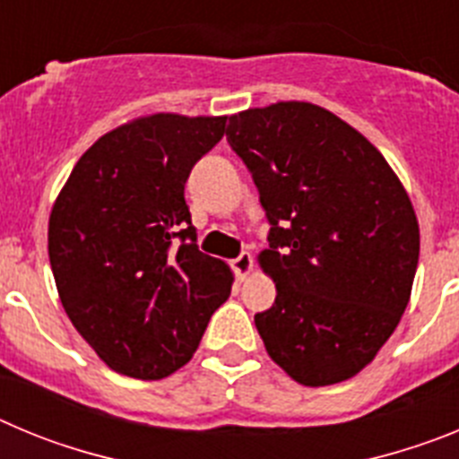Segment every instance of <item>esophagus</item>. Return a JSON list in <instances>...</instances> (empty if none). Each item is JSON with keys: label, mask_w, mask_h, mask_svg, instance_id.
<instances>
[{"label": "esophagus", "mask_w": 459, "mask_h": 459, "mask_svg": "<svg viewBox=\"0 0 459 459\" xmlns=\"http://www.w3.org/2000/svg\"><path fill=\"white\" fill-rule=\"evenodd\" d=\"M232 269H234V273H237L238 280L246 278V275L253 271V255H250V253L238 255V257L232 262Z\"/></svg>", "instance_id": "obj_1"}]
</instances>
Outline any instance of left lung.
Returning a JSON list of instances; mask_svg holds the SVG:
<instances>
[{
    "label": "left lung",
    "mask_w": 459,
    "mask_h": 459,
    "mask_svg": "<svg viewBox=\"0 0 459 459\" xmlns=\"http://www.w3.org/2000/svg\"><path fill=\"white\" fill-rule=\"evenodd\" d=\"M227 142L259 190L275 303L255 315L271 359L303 386L350 379L391 338L419 266L407 190L366 137L312 103L230 117Z\"/></svg>",
    "instance_id": "8db88e82"
}]
</instances>
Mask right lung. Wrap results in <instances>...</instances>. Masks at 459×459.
<instances>
[{
	"instance_id": "1",
	"label": "right lung",
	"mask_w": 459,
	"mask_h": 459,
	"mask_svg": "<svg viewBox=\"0 0 459 459\" xmlns=\"http://www.w3.org/2000/svg\"><path fill=\"white\" fill-rule=\"evenodd\" d=\"M227 117L153 115L93 142L56 197L48 253L73 326L115 372L163 379L195 354L232 271L197 248L184 188Z\"/></svg>"
}]
</instances>
